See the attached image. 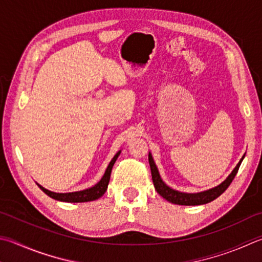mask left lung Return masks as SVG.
I'll return each mask as SVG.
<instances>
[{
    "mask_svg": "<svg viewBox=\"0 0 262 262\" xmlns=\"http://www.w3.org/2000/svg\"><path fill=\"white\" fill-rule=\"evenodd\" d=\"M244 157L245 155L242 157L239 163L236 165V167L232 169V172L228 175V178L223 181L222 183H220L214 188L205 190V191L194 192V193L178 191V190L168 187V185L164 182L163 179H161L159 170L157 168V165L155 163L154 158H152L151 152H149V164H150L152 181H154L155 189L161 197L165 198L166 201H168L169 203L177 204V205L196 206V205H204V204L211 203L214 201V199H216L219 196H221V194L226 191L227 188L229 187L230 183L232 182V180L235 179L237 172H238V168L242 164V161L244 159Z\"/></svg>",
    "mask_w": 262,
    "mask_h": 262,
    "instance_id": "1",
    "label": "left lung"
}]
</instances>
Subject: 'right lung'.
<instances>
[{"label": "right lung", "mask_w": 262, "mask_h": 262, "mask_svg": "<svg viewBox=\"0 0 262 262\" xmlns=\"http://www.w3.org/2000/svg\"><path fill=\"white\" fill-rule=\"evenodd\" d=\"M121 154V150L118 151L117 154L113 157L112 160L110 161V164L107 165V167L105 169V173L102 177V179L98 181V182L90 187L88 189L84 190H80V191H73V192H54L50 191V190L46 189L40 185L39 183H36L39 185V188L43 191L46 194H48L49 197L52 199H56V201L59 202H65V203H84V202H93L96 201V199L101 198L104 193H105L107 185H108V181H110L111 177V170L113 165H115L116 160L118 159L119 155Z\"/></svg>", "instance_id": "right-lung-1"}]
</instances>
